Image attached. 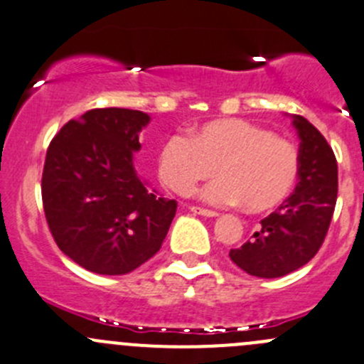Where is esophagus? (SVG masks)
<instances>
[{
    "instance_id": "1",
    "label": "esophagus",
    "mask_w": 364,
    "mask_h": 364,
    "mask_svg": "<svg viewBox=\"0 0 364 364\" xmlns=\"http://www.w3.org/2000/svg\"><path fill=\"white\" fill-rule=\"evenodd\" d=\"M190 210H192L193 213L203 215V217H217V215H218L215 210H208V208H200V206H192Z\"/></svg>"
}]
</instances>
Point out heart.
I'll return each mask as SVG.
<instances>
[{
    "instance_id": "obj_1",
    "label": "heart",
    "mask_w": 364,
    "mask_h": 364,
    "mask_svg": "<svg viewBox=\"0 0 364 364\" xmlns=\"http://www.w3.org/2000/svg\"><path fill=\"white\" fill-rule=\"evenodd\" d=\"M220 176L204 190L213 204H240L250 213L279 206L301 176V151L291 140L243 119L211 121L192 139L168 136L158 156L160 178L172 192L192 196L197 186Z\"/></svg>"
}]
</instances>
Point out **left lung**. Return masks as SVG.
<instances>
[{
  "mask_svg": "<svg viewBox=\"0 0 364 364\" xmlns=\"http://www.w3.org/2000/svg\"><path fill=\"white\" fill-rule=\"evenodd\" d=\"M301 139V176L295 192L240 249H231L232 263L249 276H287L304 267L322 247L329 231L338 197V164L322 133L295 115Z\"/></svg>",
  "mask_w": 364,
  "mask_h": 364,
  "instance_id": "left-lung-1",
  "label": "left lung"
}]
</instances>
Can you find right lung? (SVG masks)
<instances>
[{
	"label": "right lung",
	"mask_w": 364,
	"mask_h": 364,
	"mask_svg": "<svg viewBox=\"0 0 364 364\" xmlns=\"http://www.w3.org/2000/svg\"><path fill=\"white\" fill-rule=\"evenodd\" d=\"M149 115L94 108L48 147L42 206L56 245L96 274H129L161 249L178 203L147 190L133 167Z\"/></svg>",
	"instance_id": "add662e5"
}]
</instances>
